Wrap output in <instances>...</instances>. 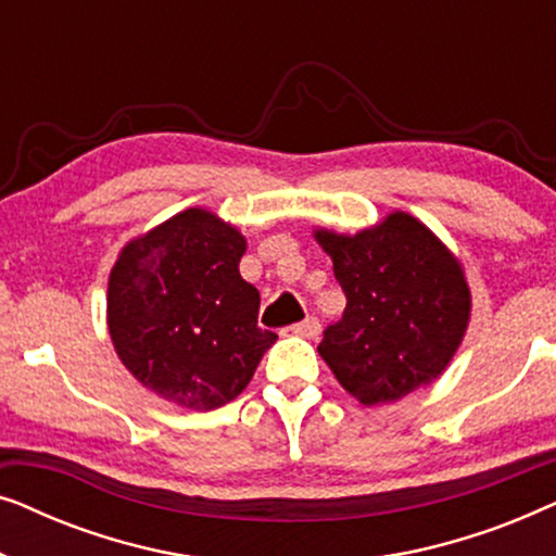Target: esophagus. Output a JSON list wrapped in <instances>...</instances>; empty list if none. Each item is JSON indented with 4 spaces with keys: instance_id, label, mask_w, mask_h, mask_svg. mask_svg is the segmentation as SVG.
Masks as SVG:
<instances>
[{
    "instance_id": "1",
    "label": "esophagus",
    "mask_w": 556,
    "mask_h": 556,
    "mask_svg": "<svg viewBox=\"0 0 556 556\" xmlns=\"http://www.w3.org/2000/svg\"><path fill=\"white\" fill-rule=\"evenodd\" d=\"M291 331L299 333V337L314 339V337H318V331H321V324H318L316 316H308V318H303L301 324H293Z\"/></svg>"
}]
</instances>
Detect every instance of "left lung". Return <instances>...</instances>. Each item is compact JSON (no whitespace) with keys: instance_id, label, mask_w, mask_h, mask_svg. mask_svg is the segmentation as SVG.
I'll return each mask as SVG.
<instances>
[{"instance_id":"1","label":"left lung","mask_w":556,"mask_h":556,"mask_svg":"<svg viewBox=\"0 0 556 556\" xmlns=\"http://www.w3.org/2000/svg\"><path fill=\"white\" fill-rule=\"evenodd\" d=\"M316 238L346 295L318 344L341 387L379 405L443 375L470 314L468 283L443 242L405 212L354 238Z\"/></svg>"}]
</instances>
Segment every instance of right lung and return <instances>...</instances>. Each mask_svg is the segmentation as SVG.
Masks as SVG:
<instances>
[{"instance_id": "1", "label": "right lung", "mask_w": 556, "mask_h": 556, "mask_svg": "<svg viewBox=\"0 0 556 556\" xmlns=\"http://www.w3.org/2000/svg\"><path fill=\"white\" fill-rule=\"evenodd\" d=\"M245 238L185 210L128 242L109 280V331L126 369L159 397L215 409L238 397L278 337L240 276Z\"/></svg>"}]
</instances>
